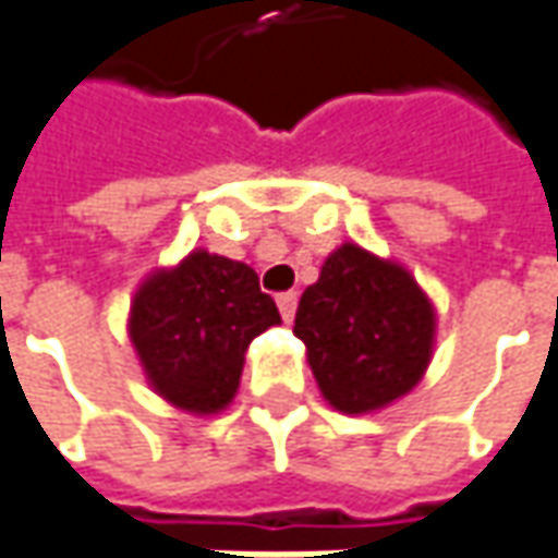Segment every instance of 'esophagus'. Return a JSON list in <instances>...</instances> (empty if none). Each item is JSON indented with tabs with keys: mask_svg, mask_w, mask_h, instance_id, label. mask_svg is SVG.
Instances as JSON below:
<instances>
[{
	"mask_svg": "<svg viewBox=\"0 0 558 558\" xmlns=\"http://www.w3.org/2000/svg\"><path fill=\"white\" fill-rule=\"evenodd\" d=\"M295 302H299V295H295V293H280V295H278V308H280V317H283V320H287V324H293Z\"/></svg>",
	"mask_w": 558,
	"mask_h": 558,
	"instance_id": "obj_1",
	"label": "esophagus"
}]
</instances>
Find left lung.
I'll return each mask as SVG.
<instances>
[{"label": "left lung", "mask_w": 558, "mask_h": 558, "mask_svg": "<svg viewBox=\"0 0 558 558\" xmlns=\"http://www.w3.org/2000/svg\"><path fill=\"white\" fill-rule=\"evenodd\" d=\"M293 332L329 407L369 415L424 378L437 344V308L407 265L344 241L299 299Z\"/></svg>", "instance_id": "left-lung-1"}]
</instances>
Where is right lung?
Wrapping results in <instances>:
<instances>
[{
    "label": "right lung",
    "mask_w": 558,
    "mask_h": 558,
    "mask_svg": "<svg viewBox=\"0 0 558 558\" xmlns=\"http://www.w3.org/2000/svg\"><path fill=\"white\" fill-rule=\"evenodd\" d=\"M278 324V305L250 265L201 247L149 271L128 311L149 388L189 415L231 407L250 342Z\"/></svg>",
    "instance_id": "1"
}]
</instances>
